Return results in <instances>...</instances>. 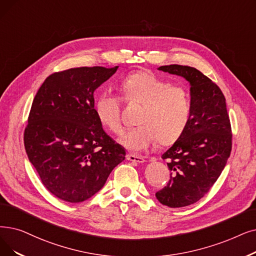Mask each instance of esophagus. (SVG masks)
<instances>
[{"label":"esophagus","instance_id":"esophagus-1","mask_svg":"<svg viewBox=\"0 0 256 256\" xmlns=\"http://www.w3.org/2000/svg\"><path fill=\"white\" fill-rule=\"evenodd\" d=\"M126 159L128 161H132V162H137V163H143L144 161H146V159H144L142 156H139V154H128L126 156Z\"/></svg>","mask_w":256,"mask_h":256}]
</instances>
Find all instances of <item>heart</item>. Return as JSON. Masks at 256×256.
Listing matches in <instances>:
<instances>
[{
  "label": "heart",
  "instance_id": "b5f03b06",
  "mask_svg": "<svg viewBox=\"0 0 256 256\" xmlns=\"http://www.w3.org/2000/svg\"><path fill=\"white\" fill-rule=\"evenodd\" d=\"M119 90L124 102L142 106L137 118L139 126L120 138L126 148L141 152L157 140L161 146H168L182 136L192 114L190 96L184 86L170 84L152 72L139 71L122 80ZM120 110V97L104 93L97 98L96 116L102 126L115 134L122 130Z\"/></svg>",
  "mask_w": 256,
  "mask_h": 256
}]
</instances>
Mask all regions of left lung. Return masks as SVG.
Listing matches in <instances>:
<instances>
[{
    "mask_svg": "<svg viewBox=\"0 0 256 256\" xmlns=\"http://www.w3.org/2000/svg\"><path fill=\"white\" fill-rule=\"evenodd\" d=\"M158 70L184 77L190 84L192 114L182 136L162 154L170 180L156 192L172 208L184 207L203 198L223 172L232 148L226 99L220 88L196 68L161 66Z\"/></svg>",
    "mask_w": 256,
    "mask_h": 256,
    "instance_id": "left-lung-1",
    "label": "left lung"
}]
</instances>
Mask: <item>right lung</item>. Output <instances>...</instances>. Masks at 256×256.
<instances>
[{"label":"right lung","mask_w":256,"mask_h":256,"mask_svg":"<svg viewBox=\"0 0 256 256\" xmlns=\"http://www.w3.org/2000/svg\"><path fill=\"white\" fill-rule=\"evenodd\" d=\"M118 69L80 66L53 73L33 99L24 144L48 192L80 203L104 187L126 150L104 130L94 92Z\"/></svg>","instance_id":"right-lung-1"}]
</instances>
